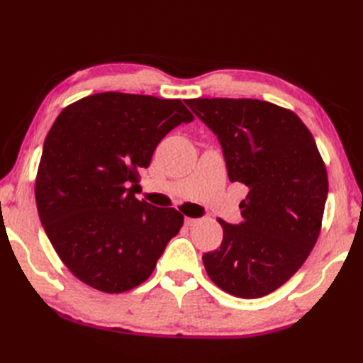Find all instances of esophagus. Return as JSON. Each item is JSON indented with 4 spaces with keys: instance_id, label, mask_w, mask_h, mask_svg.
Wrapping results in <instances>:
<instances>
[{
    "instance_id": "1",
    "label": "esophagus",
    "mask_w": 363,
    "mask_h": 363,
    "mask_svg": "<svg viewBox=\"0 0 363 363\" xmlns=\"http://www.w3.org/2000/svg\"><path fill=\"white\" fill-rule=\"evenodd\" d=\"M196 221H198L196 218H190V217H186V220H184V223H186V226H194Z\"/></svg>"
}]
</instances>
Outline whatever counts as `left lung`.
I'll use <instances>...</instances> for the list:
<instances>
[{"label":"left lung","mask_w":363,"mask_h":363,"mask_svg":"<svg viewBox=\"0 0 363 363\" xmlns=\"http://www.w3.org/2000/svg\"><path fill=\"white\" fill-rule=\"evenodd\" d=\"M186 104L217 135L229 181L250 189L242 223L218 218L223 242L203 256L206 272L230 295L265 296L298 272L320 235L328 173L317 143L296 113L260 99Z\"/></svg>","instance_id":"1"}]
</instances>
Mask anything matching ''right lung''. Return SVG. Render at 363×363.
<instances>
[{
	"instance_id": "obj_1",
	"label": "right lung",
	"mask_w": 363,
	"mask_h": 363,
	"mask_svg": "<svg viewBox=\"0 0 363 363\" xmlns=\"http://www.w3.org/2000/svg\"><path fill=\"white\" fill-rule=\"evenodd\" d=\"M190 121L181 99L118 91L59 113L43 143L35 203L52 248L79 281L123 293L151 276L184 215L138 201L128 184L162 138Z\"/></svg>"
}]
</instances>
